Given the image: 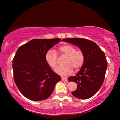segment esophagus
<instances>
[{
	"mask_svg": "<svg viewBox=\"0 0 120 120\" xmlns=\"http://www.w3.org/2000/svg\"><path fill=\"white\" fill-rule=\"evenodd\" d=\"M61 79L63 82H67V81H68V79L67 78H62Z\"/></svg>",
	"mask_w": 120,
	"mask_h": 120,
	"instance_id": "obj_1",
	"label": "esophagus"
}]
</instances>
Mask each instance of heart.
I'll return each mask as SVG.
<instances>
[{
	"mask_svg": "<svg viewBox=\"0 0 120 120\" xmlns=\"http://www.w3.org/2000/svg\"><path fill=\"white\" fill-rule=\"evenodd\" d=\"M60 54L67 56L65 64L66 66L58 67L55 71L62 76H67L71 74L74 68L76 71L80 69L84 64L85 56L82 51L76 50V47L71 44H65L58 48ZM45 59L47 64L51 68L55 69L57 67L58 56L53 50H49L45 54Z\"/></svg>",
	"mask_w": 120,
	"mask_h": 120,
	"instance_id": "heart-1",
	"label": "heart"
}]
</instances>
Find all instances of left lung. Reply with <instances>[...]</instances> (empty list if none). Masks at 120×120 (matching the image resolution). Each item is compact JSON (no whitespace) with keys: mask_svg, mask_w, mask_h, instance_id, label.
<instances>
[{"mask_svg":"<svg viewBox=\"0 0 120 120\" xmlns=\"http://www.w3.org/2000/svg\"><path fill=\"white\" fill-rule=\"evenodd\" d=\"M62 41L78 46L84 53L85 60L82 68L68 80L77 84V89L72 92L73 96L82 99L90 98L98 92L104 82L107 67L104 52L95 42L85 38H69Z\"/></svg>","mask_w":120,"mask_h":120,"instance_id":"left-lung-1","label":"left lung"}]
</instances>
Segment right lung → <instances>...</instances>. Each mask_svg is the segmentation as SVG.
<instances>
[{
	"mask_svg": "<svg viewBox=\"0 0 120 120\" xmlns=\"http://www.w3.org/2000/svg\"><path fill=\"white\" fill-rule=\"evenodd\" d=\"M60 38L33 39L18 49L13 59L14 79L26 98L34 101L47 99L61 77L46 63L45 54Z\"/></svg>",
	"mask_w": 120,
	"mask_h": 120,
	"instance_id": "add662e5",
	"label": "right lung"
}]
</instances>
